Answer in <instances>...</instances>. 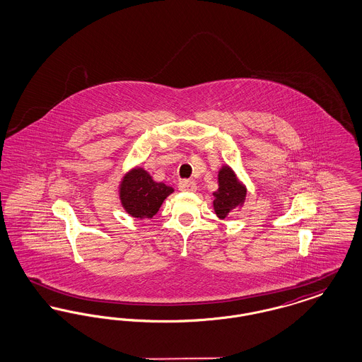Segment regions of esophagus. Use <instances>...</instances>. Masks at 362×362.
Segmentation results:
<instances>
[{
	"label": "esophagus",
	"instance_id": "1",
	"mask_svg": "<svg viewBox=\"0 0 362 362\" xmlns=\"http://www.w3.org/2000/svg\"><path fill=\"white\" fill-rule=\"evenodd\" d=\"M179 189L180 191H187V192H194V191H197V185L191 180H182L179 183Z\"/></svg>",
	"mask_w": 362,
	"mask_h": 362
}]
</instances>
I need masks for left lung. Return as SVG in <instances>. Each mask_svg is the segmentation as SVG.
<instances>
[{"instance_id": "obj_1", "label": "left lung", "mask_w": 362, "mask_h": 362, "mask_svg": "<svg viewBox=\"0 0 362 362\" xmlns=\"http://www.w3.org/2000/svg\"><path fill=\"white\" fill-rule=\"evenodd\" d=\"M247 187L236 173L224 164L218 170V189L213 192V209L218 218H226L229 214L244 206Z\"/></svg>"}]
</instances>
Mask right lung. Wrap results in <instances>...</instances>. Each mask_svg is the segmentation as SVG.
I'll list each match as a JSON object with an SVG mask.
<instances>
[{
	"mask_svg": "<svg viewBox=\"0 0 362 362\" xmlns=\"http://www.w3.org/2000/svg\"><path fill=\"white\" fill-rule=\"evenodd\" d=\"M173 187L164 182H156L144 167H133L122 176L118 186V197L123 210L137 218H152L158 211Z\"/></svg>",
	"mask_w": 362,
	"mask_h": 362,
	"instance_id": "add662e5",
	"label": "right lung"
}]
</instances>
